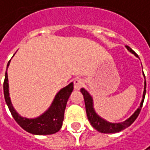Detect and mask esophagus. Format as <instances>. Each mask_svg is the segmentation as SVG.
Masks as SVG:
<instances>
[{"mask_svg": "<svg viewBox=\"0 0 150 150\" xmlns=\"http://www.w3.org/2000/svg\"><path fill=\"white\" fill-rule=\"evenodd\" d=\"M73 83H74V88L77 91H79L81 88H83L84 85V82L82 79H75Z\"/></svg>", "mask_w": 150, "mask_h": 150, "instance_id": "esophagus-1", "label": "esophagus"}]
</instances>
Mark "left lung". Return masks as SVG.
Returning a JSON list of instances; mask_svg holds the SVG:
<instances>
[{
	"label": "left lung",
	"instance_id": "8db88e82",
	"mask_svg": "<svg viewBox=\"0 0 150 150\" xmlns=\"http://www.w3.org/2000/svg\"><path fill=\"white\" fill-rule=\"evenodd\" d=\"M125 48H127V50L129 52H131L132 54H133L136 57L138 58L137 54L130 47L125 46ZM144 77L145 79L144 74ZM80 91L81 93L83 94V98H84L86 113H87L88 120H89L91 125L96 130H97L99 132H102V133H117V132H120L123 131L124 129L129 127L136 120L137 116L139 115V112L141 111V108L143 107V103H144V101L145 94H146V81L144 80V93H143V99L141 101L140 106L138 107V108L134 112V113L131 117H129L127 120H125L123 122H119V123L109 122V121L104 120L101 116H99L98 113L96 112V110L94 108V102H93V98H92L91 94L86 90H84L83 88H82Z\"/></svg>",
	"mask_w": 150,
	"mask_h": 150
}]
</instances>
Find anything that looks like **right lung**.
<instances>
[{"mask_svg": "<svg viewBox=\"0 0 150 150\" xmlns=\"http://www.w3.org/2000/svg\"><path fill=\"white\" fill-rule=\"evenodd\" d=\"M10 61L11 59L7 63L6 71L10 65ZM3 91L6 103L13 119L25 131L33 135H51L58 132L62 126L66 106L73 91V83H70L67 86L59 90L48 109L38 117L32 119L21 116L13 108L9 94L8 77L6 71L3 83Z\"/></svg>", "mask_w": 150, "mask_h": 150, "instance_id": "1", "label": "right lung"}]
</instances>
